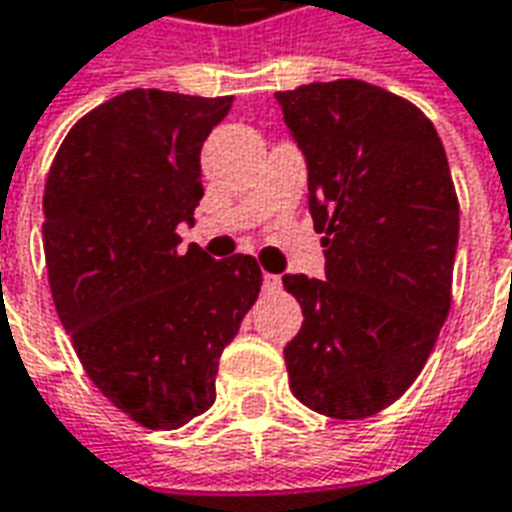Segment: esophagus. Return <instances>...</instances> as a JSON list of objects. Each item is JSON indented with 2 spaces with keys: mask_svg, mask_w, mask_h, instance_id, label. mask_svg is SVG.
<instances>
[{
  "mask_svg": "<svg viewBox=\"0 0 512 512\" xmlns=\"http://www.w3.org/2000/svg\"><path fill=\"white\" fill-rule=\"evenodd\" d=\"M263 290H279V277L277 274H263Z\"/></svg>",
  "mask_w": 512,
  "mask_h": 512,
  "instance_id": "1",
  "label": "esophagus"
}]
</instances>
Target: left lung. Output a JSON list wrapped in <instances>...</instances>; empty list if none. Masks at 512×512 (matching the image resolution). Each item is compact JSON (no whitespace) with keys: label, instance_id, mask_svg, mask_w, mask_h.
<instances>
[{"label":"left lung","instance_id":"1","mask_svg":"<svg viewBox=\"0 0 512 512\" xmlns=\"http://www.w3.org/2000/svg\"><path fill=\"white\" fill-rule=\"evenodd\" d=\"M307 158L326 279L285 274L304 312L285 345L293 395L334 419L373 417L414 384L452 301L458 197L436 128L359 79L277 93Z\"/></svg>","mask_w":512,"mask_h":512}]
</instances>
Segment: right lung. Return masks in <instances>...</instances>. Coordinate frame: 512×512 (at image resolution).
<instances>
[{"mask_svg":"<svg viewBox=\"0 0 512 512\" xmlns=\"http://www.w3.org/2000/svg\"><path fill=\"white\" fill-rule=\"evenodd\" d=\"M233 98L128 90L68 131L43 194L54 307L101 395L150 430L216 400L224 345L255 304L252 255L180 252L202 200L200 150Z\"/></svg>","mask_w":512,"mask_h":512,"instance_id":"obj_1","label":"right lung"}]
</instances>
